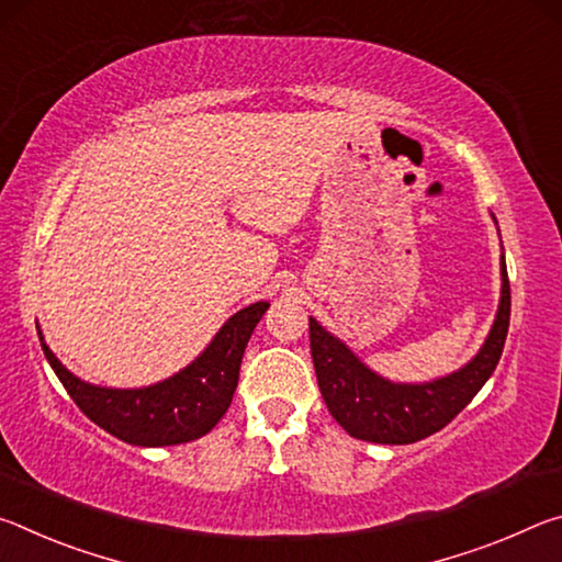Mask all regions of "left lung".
<instances>
[{"label":"left lung","instance_id":"8db88e82","mask_svg":"<svg viewBox=\"0 0 562 562\" xmlns=\"http://www.w3.org/2000/svg\"><path fill=\"white\" fill-rule=\"evenodd\" d=\"M503 290L493 329L469 364L429 384H392L310 317V349L329 414L349 436L372 443H414L441 431L469 406L496 369L510 325V282L503 260Z\"/></svg>","mask_w":562,"mask_h":562}]
</instances>
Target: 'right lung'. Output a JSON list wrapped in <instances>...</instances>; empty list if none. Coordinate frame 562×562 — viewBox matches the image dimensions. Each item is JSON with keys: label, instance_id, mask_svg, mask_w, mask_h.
<instances>
[{"label": "right lung", "instance_id": "add662e5", "mask_svg": "<svg viewBox=\"0 0 562 562\" xmlns=\"http://www.w3.org/2000/svg\"><path fill=\"white\" fill-rule=\"evenodd\" d=\"M268 307V302H255L240 310L193 364L146 389H103L81 382L44 345L42 331L40 339L59 382L93 424L133 446H173L201 439L221 422L233 402L247 339Z\"/></svg>", "mask_w": 562, "mask_h": 562}]
</instances>
